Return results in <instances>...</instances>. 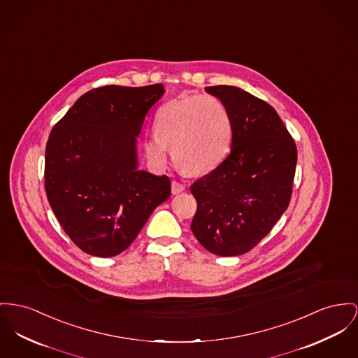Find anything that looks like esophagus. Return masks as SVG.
<instances>
[{
	"label": "esophagus",
	"mask_w": 358,
	"mask_h": 358,
	"mask_svg": "<svg viewBox=\"0 0 358 358\" xmlns=\"http://www.w3.org/2000/svg\"><path fill=\"white\" fill-rule=\"evenodd\" d=\"M185 185H182L180 182H178V180H172V183H171V190H172V194H179V192H182V191H185Z\"/></svg>",
	"instance_id": "1"
}]
</instances>
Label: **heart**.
Masks as SVG:
<instances>
[{"label":"heart","mask_w":358,"mask_h":358,"mask_svg":"<svg viewBox=\"0 0 358 358\" xmlns=\"http://www.w3.org/2000/svg\"><path fill=\"white\" fill-rule=\"evenodd\" d=\"M153 133L155 137L143 143L152 163L166 164L167 149H171L175 163L182 169L205 173L228 156L234 126L227 107L215 96H185L157 110Z\"/></svg>","instance_id":"b5f03b06"}]
</instances>
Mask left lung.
Returning a JSON list of instances; mask_svg holds the SVG:
<instances>
[{
    "mask_svg": "<svg viewBox=\"0 0 358 358\" xmlns=\"http://www.w3.org/2000/svg\"><path fill=\"white\" fill-rule=\"evenodd\" d=\"M227 107L234 136L225 160L190 187L196 199L191 231L212 254L251 251L285 212L297 148L275 110L236 87H208Z\"/></svg>",
    "mask_w": 358,
    "mask_h": 358,
    "instance_id": "left-lung-1",
    "label": "left lung"
}]
</instances>
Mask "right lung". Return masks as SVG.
Returning a JSON list of instances; mask_svg holds the SVG:
<instances>
[{"mask_svg":"<svg viewBox=\"0 0 358 358\" xmlns=\"http://www.w3.org/2000/svg\"><path fill=\"white\" fill-rule=\"evenodd\" d=\"M163 95V84L95 88L48 136V203L65 234L90 255L110 258L124 251L171 196L169 178L138 171L136 155L143 120Z\"/></svg>","mask_w":358,"mask_h":358,"instance_id":"1","label":"right lung"}]
</instances>
